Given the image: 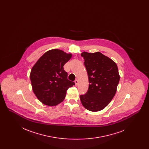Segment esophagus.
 I'll return each mask as SVG.
<instances>
[{
    "label": "esophagus",
    "mask_w": 149,
    "mask_h": 149,
    "mask_svg": "<svg viewBox=\"0 0 149 149\" xmlns=\"http://www.w3.org/2000/svg\"><path fill=\"white\" fill-rule=\"evenodd\" d=\"M75 85L76 86H78V84H79V81H78V80H75Z\"/></svg>",
    "instance_id": "34e87169"
}]
</instances>
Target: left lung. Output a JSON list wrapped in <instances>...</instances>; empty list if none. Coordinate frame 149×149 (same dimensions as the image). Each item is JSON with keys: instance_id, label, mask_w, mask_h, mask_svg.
Masks as SVG:
<instances>
[{"instance_id": "left-lung-1", "label": "left lung", "mask_w": 149, "mask_h": 149, "mask_svg": "<svg viewBox=\"0 0 149 149\" xmlns=\"http://www.w3.org/2000/svg\"><path fill=\"white\" fill-rule=\"evenodd\" d=\"M81 56L89 81V88L80 95L82 105L90 111L98 112L108 105L116 93L120 77L113 61L99 52H83Z\"/></svg>"}]
</instances>
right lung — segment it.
<instances>
[{
	"label": "right lung",
	"instance_id": "add662e5",
	"mask_svg": "<svg viewBox=\"0 0 149 149\" xmlns=\"http://www.w3.org/2000/svg\"><path fill=\"white\" fill-rule=\"evenodd\" d=\"M72 56L58 49L45 52L32 68L30 79L33 92L43 104L54 106L62 102L67 90L75 85L68 79L64 65Z\"/></svg>",
	"mask_w": 149,
	"mask_h": 149
}]
</instances>
